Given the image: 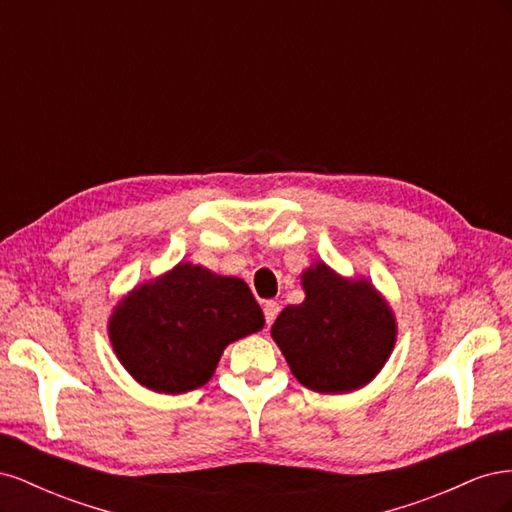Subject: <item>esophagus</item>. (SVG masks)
Returning <instances> with one entry per match:
<instances>
[{
  "label": "esophagus",
  "instance_id": "34e87169",
  "mask_svg": "<svg viewBox=\"0 0 512 512\" xmlns=\"http://www.w3.org/2000/svg\"><path fill=\"white\" fill-rule=\"evenodd\" d=\"M262 309H265L267 324H271L277 318V314H280V303H277V301H267Z\"/></svg>",
  "mask_w": 512,
  "mask_h": 512
}]
</instances>
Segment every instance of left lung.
<instances>
[{"instance_id": "1", "label": "left lung", "mask_w": 512, "mask_h": 512, "mask_svg": "<svg viewBox=\"0 0 512 512\" xmlns=\"http://www.w3.org/2000/svg\"><path fill=\"white\" fill-rule=\"evenodd\" d=\"M305 301L271 327L290 371L318 393H350L374 380L395 346V318L365 280H344L324 262L303 273Z\"/></svg>"}]
</instances>
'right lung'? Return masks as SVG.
Here are the masks:
<instances>
[{
	"instance_id": "right-lung-1",
	"label": "right lung",
	"mask_w": 512,
	"mask_h": 512,
	"mask_svg": "<svg viewBox=\"0 0 512 512\" xmlns=\"http://www.w3.org/2000/svg\"><path fill=\"white\" fill-rule=\"evenodd\" d=\"M262 327L265 316L243 280L179 262L130 292L108 333L134 380L177 395L209 382L224 348Z\"/></svg>"
}]
</instances>
